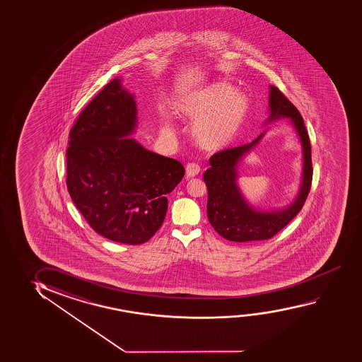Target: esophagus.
<instances>
[{"mask_svg":"<svg viewBox=\"0 0 362 362\" xmlns=\"http://www.w3.org/2000/svg\"><path fill=\"white\" fill-rule=\"evenodd\" d=\"M201 173V166L197 163H189L186 166V175L188 177H194Z\"/></svg>","mask_w":362,"mask_h":362,"instance_id":"1","label":"esophagus"}]
</instances>
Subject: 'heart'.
<instances>
[{
    "mask_svg": "<svg viewBox=\"0 0 362 362\" xmlns=\"http://www.w3.org/2000/svg\"><path fill=\"white\" fill-rule=\"evenodd\" d=\"M185 116L198 122L194 136L206 149H219L229 144L245 122L249 100L226 82L191 93L181 103Z\"/></svg>",
    "mask_w": 362,
    "mask_h": 362,
    "instance_id": "obj_1",
    "label": "heart"
}]
</instances>
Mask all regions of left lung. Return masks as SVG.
<instances>
[{
	"label": "left lung",
	"mask_w": 362,
	"mask_h": 362,
	"mask_svg": "<svg viewBox=\"0 0 362 362\" xmlns=\"http://www.w3.org/2000/svg\"><path fill=\"white\" fill-rule=\"evenodd\" d=\"M270 111L269 119L289 117L302 140L304 155L303 181L298 197L284 211L262 213L252 209L239 192L235 182L236 164L243 158V155L259 143L262 134L249 144L222 150L213 154L209 159L211 168L203 176L208 189L207 216L216 232L228 240L270 239L298 214L310 191L313 177L312 148L303 118L293 103L275 86H271Z\"/></svg>",
	"instance_id": "1"
}]
</instances>
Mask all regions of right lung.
<instances>
[{
	"label": "right lung",
	"mask_w": 362,
	"mask_h": 362,
	"mask_svg": "<svg viewBox=\"0 0 362 362\" xmlns=\"http://www.w3.org/2000/svg\"><path fill=\"white\" fill-rule=\"evenodd\" d=\"M134 98L113 78L69 133L66 186L88 226L110 240L138 245L159 230L166 194L185 175L177 160L124 138L134 129Z\"/></svg>",
	"instance_id": "1"
}]
</instances>
